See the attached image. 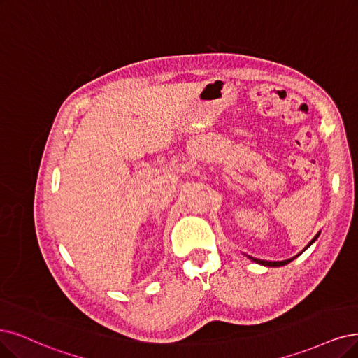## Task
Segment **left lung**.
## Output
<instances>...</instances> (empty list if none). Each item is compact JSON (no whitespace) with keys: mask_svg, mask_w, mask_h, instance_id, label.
<instances>
[{"mask_svg":"<svg viewBox=\"0 0 358 358\" xmlns=\"http://www.w3.org/2000/svg\"><path fill=\"white\" fill-rule=\"evenodd\" d=\"M317 237H319V234H317L315 237H314V239L308 243V246L317 239ZM307 246V248H308ZM306 248V249H307ZM306 249H303V250H306ZM250 259H252V261H255V262H258V264H262V266H267V267H280V266H286V264H289L290 261H292V259H295V257L294 258H290V259H286V261H264V259H258V258H252V257H249Z\"/></svg>","mask_w":358,"mask_h":358,"instance_id":"8db88e82","label":"left lung"}]
</instances>
